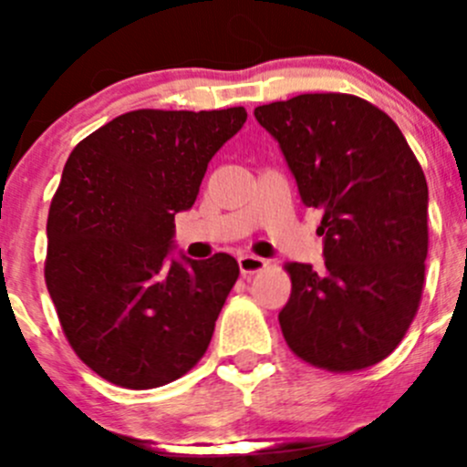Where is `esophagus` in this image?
I'll list each match as a JSON object with an SVG mask.
<instances>
[{
  "instance_id": "34e87169",
  "label": "esophagus",
  "mask_w": 467,
  "mask_h": 467,
  "mask_svg": "<svg viewBox=\"0 0 467 467\" xmlns=\"http://www.w3.org/2000/svg\"><path fill=\"white\" fill-rule=\"evenodd\" d=\"M267 267V261L261 259V256H254V254H244L239 256V270L244 276H250V275H256V272L265 270Z\"/></svg>"
}]
</instances>
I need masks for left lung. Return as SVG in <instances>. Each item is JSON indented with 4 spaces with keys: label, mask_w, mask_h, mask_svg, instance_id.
<instances>
[{
    "label": "left lung",
    "mask_w": 467,
    "mask_h": 467,
    "mask_svg": "<svg viewBox=\"0 0 467 467\" xmlns=\"http://www.w3.org/2000/svg\"><path fill=\"white\" fill-rule=\"evenodd\" d=\"M254 118L281 144L305 206L323 213L325 267L285 264L278 314L294 356L351 373L395 351L421 303L428 184L404 133L353 94H301Z\"/></svg>",
    "instance_id": "1"
}]
</instances>
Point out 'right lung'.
I'll list each match as a JSON object with an SVG mask.
<instances>
[{
  "mask_svg": "<svg viewBox=\"0 0 467 467\" xmlns=\"http://www.w3.org/2000/svg\"><path fill=\"white\" fill-rule=\"evenodd\" d=\"M244 107L136 109L69 153L47 213L46 285L74 353L122 389H158L211 345L239 278L230 254L169 259L175 213L244 127Z\"/></svg>",
  "mask_w": 467,
  "mask_h": 467,
  "instance_id": "obj_1",
  "label": "right lung"
}]
</instances>
